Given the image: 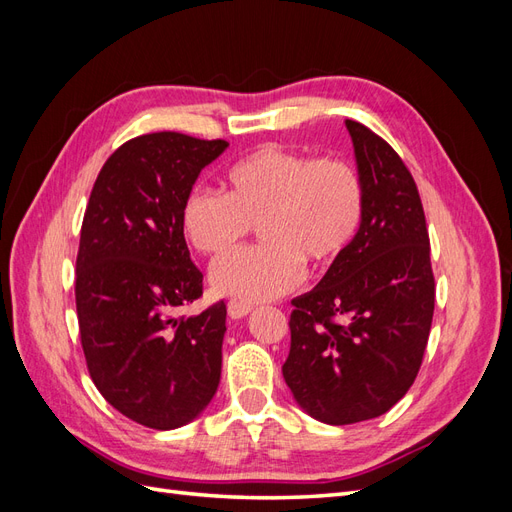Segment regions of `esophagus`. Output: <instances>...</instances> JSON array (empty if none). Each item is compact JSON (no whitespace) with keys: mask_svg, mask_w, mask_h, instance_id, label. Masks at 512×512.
Here are the masks:
<instances>
[{"mask_svg":"<svg viewBox=\"0 0 512 512\" xmlns=\"http://www.w3.org/2000/svg\"><path fill=\"white\" fill-rule=\"evenodd\" d=\"M252 305L250 303H243V301H237V299H230L228 301V314L230 318H245L247 314L252 312Z\"/></svg>","mask_w":512,"mask_h":512,"instance_id":"1","label":"esophagus"}]
</instances>
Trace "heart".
Returning <instances> with one entry per match:
<instances>
[{
	"label": "heart",
	"mask_w": 512,
	"mask_h": 512,
	"mask_svg": "<svg viewBox=\"0 0 512 512\" xmlns=\"http://www.w3.org/2000/svg\"><path fill=\"white\" fill-rule=\"evenodd\" d=\"M218 194L196 185L183 198L181 228L200 254L223 256L256 223L260 246L215 262L211 284L243 303L277 299L299 288L305 262L331 267L359 237L365 185L350 162L312 158L282 145H260L232 162Z\"/></svg>",
	"instance_id": "heart-1"
}]
</instances>
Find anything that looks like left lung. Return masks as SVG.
<instances>
[{"label":"left lung","mask_w":512,"mask_h":512,"mask_svg":"<svg viewBox=\"0 0 512 512\" xmlns=\"http://www.w3.org/2000/svg\"><path fill=\"white\" fill-rule=\"evenodd\" d=\"M367 207L359 237L320 284L292 299L282 374L322 423L352 425L389 412L416 380L436 280L429 232L408 166L382 136L346 119Z\"/></svg>","instance_id":"8db88e82"}]
</instances>
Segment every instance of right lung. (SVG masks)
I'll return each mask as SVG.
<instances>
[{"label": "right lung", "instance_id": "obj_1", "mask_svg": "<svg viewBox=\"0 0 512 512\" xmlns=\"http://www.w3.org/2000/svg\"><path fill=\"white\" fill-rule=\"evenodd\" d=\"M228 147L181 132L123 143L91 190L76 254V316L89 376L130 421L175 429L220 384L226 305L177 316L203 297L181 228L183 198Z\"/></svg>", "mask_w": 512, "mask_h": 512}]
</instances>
